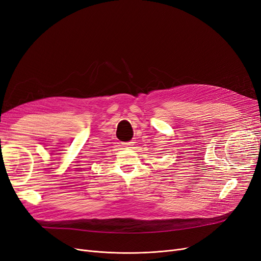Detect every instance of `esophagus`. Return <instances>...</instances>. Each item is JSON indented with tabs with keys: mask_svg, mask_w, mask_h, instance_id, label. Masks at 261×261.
<instances>
[{
	"mask_svg": "<svg viewBox=\"0 0 261 261\" xmlns=\"http://www.w3.org/2000/svg\"><path fill=\"white\" fill-rule=\"evenodd\" d=\"M125 145H127V146H131V145H133V142H128V143H125Z\"/></svg>",
	"mask_w": 261,
	"mask_h": 261,
	"instance_id": "esophagus-1",
	"label": "esophagus"
}]
</instances>
